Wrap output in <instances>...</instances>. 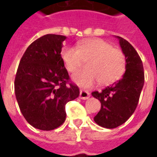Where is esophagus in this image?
I'll use <instances>...</instances> for the list:
<instances>
[{
	"instance_id": "esophagus-1",
	"label": "esophagus",
	"mask_w": 157,
	"mask_h": 157,
	"mask_svg": "<svg viewBox=\"0 0 157 157\" xmlns=\"http://www.w3.org/2000/svg\"><path fill=\"white\" fill-rule=\"evenodd\" d=\"M80 98L81 99H88L90 98V93L86 90H81L80 91Z\"/></svg>"
}]
</instances>
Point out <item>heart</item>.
I'll list each match as a JSON object with an SVG mask.
<instances>
[{"mask_svg": "<svg viewBox=\"0 0 157 157\" xmlns=\"http://www.w3.org/2000/svg\"><path fill=\"white\" fill-rule=\"evenodd\" d=\"M61 59L71 73L81 68L83 59H90L86 65L88 70L77 72L72 76V81L83 88L92 87L98 82L102 86L112 84L121 78L126 68L124 53L101 39L80 42L77 48L65 46L61 50Z\"/></svg>", "mask_w": 157, "mask_h": 157, "instance_id": "obj_1", "label": "heart"}]
</instances>
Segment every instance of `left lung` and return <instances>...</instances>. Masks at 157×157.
<instances>
[{
	"label": "left lung",
	"instance_id": "left-lung-1",
	"mask_svg": "<svg viewBox=\"0 0 157 157\" xmlns=\"http://www.w3.org/2000/svg\"><path fill=\"white\" fill-rule=\"evenodd\" d=\"M115 37L126 59L124 74L119 81L102 92H92V95L101 102V109L94 117V121L107 128H114L123 124L134 113L145 82L143 64L138 53L127 40Z\"/></svg>",
	"mask_w": 157,
	"mask_h": 157
}]
</instances>
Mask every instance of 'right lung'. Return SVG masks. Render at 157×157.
<instances>
[{
    "mask_svg": "<svg viewBox=\"0 0 157 157\" xmlns=\"http://www.w3.org/2000/svg\"><path fill=\"white\" fill-rule=\"evenodd\" d=\"M66 37L46 34L33 42L19 63L14 87L22 115L33 127L52 130L65 122V104L78 98L61 59Z\"/></svg>",
    "mask_w": 157,
    "mask_h": 157,
    "instance_id": "obj_1",
    "label": "right lung"
}]
</instances>
